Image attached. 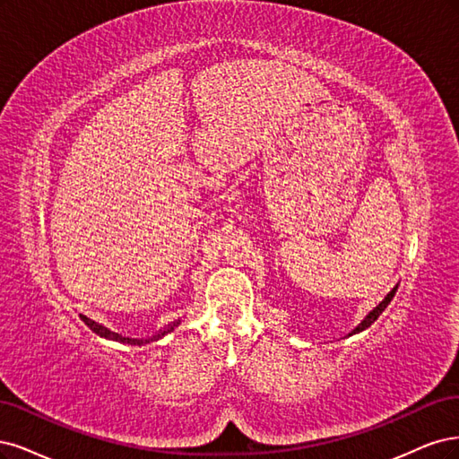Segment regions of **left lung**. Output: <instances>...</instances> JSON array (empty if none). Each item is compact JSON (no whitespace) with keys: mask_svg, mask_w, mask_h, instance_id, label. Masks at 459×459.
<instances>
[{"mask_svg":"<svg viewBox=\"0 0 459 459\" xmlns=\"http://www.w3.org/2000/svg\"><path fill=\"white\" fill-rule=\"evenodd\" d=\"M394 293H396V286H394V288H393V290L387 293V298L383 299V301H381V303H379V305H377V307L372 310V313H369V315H368V316H366V318H364V320L359 324V326L354 328V330H352L349 335H352V333H359V332H362V330H366V328L372 326V324H374V322L379 318V315L383 313V310L387 308V305H389V303H391V299L394 298Z\"/></svg>","mask_w":459,"mask_h":459,"instance_id":"8db88e82","label":"left lung"}]
</instances>
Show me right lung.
Returning a JSON list of instances; mask_svg holds the SVG:
<instances>
[{"label": "right lung", "instance_id": "right-lung-1", "mask_svg": "<svg viewBox=\"0 0 459 459\" xmlns=\"http://www.w3.org/2000/svg\"><path fill=\"white\" fill-rule=\"evenodd\" d=\"M80 318L87 324V328H90L91 332H95L97 335H100V337H107V339H112V342H120V343H127V345H143V343H151V342H154V339H160L161 335H166V333H169L177 324L179 322H173V324H168V326L164 328V330H160L154 337H149V339H131V337H124V335H120V333H116V332H110L108 328H105V326H100V324H97L95 320H91V318H87V316H83V315H80Z\"/></svg>", "mask_w": 459, "mask_h": 459}]
</instances>
